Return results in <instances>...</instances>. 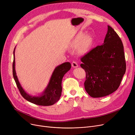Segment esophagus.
<instances>
[{
    "label": "esophagus",
    "instance_id": "1",
    "mask_svg": "<svg viewBox=\"0 0 135 135\" xmlns=\"http://www.w3.org/2000/svg\"><path fill=\"white\" fill-rule=\"evenodd\" d=\"M71 65H72V66H73V68H74L78 67V63H77L76 61H73V62H72V64H71Z\"/></svg>",
    "mask_w": 135,
    "mask_h": 135
}]
</instances>
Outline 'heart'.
<instances>
[{
  "label": "heart",
  "mask_w": 135,
  "mask_h": 135,
  "mask_svg": "<svg viewBox=\"0 0 135 135\" xmlns=\"http://www.w3.org/2000/svg\"><path fill=\"white\" fill-rule=\"evenodd\" d=\"M93 42V38L92 36L87 33L82 37L79 35L75 40L73 41V44L74 46H79V50L82 53H87L91 49Z\"/></svg>",
  "instance_id": "b5f03b06"
}]
</instances>
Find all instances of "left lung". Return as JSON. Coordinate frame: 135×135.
I'll use <instances>...</instances> for the list:
<instances>
[{
    "mask_svg": "<svg viewBox=\"0 0 135 135\" xmlns=\"http://www.w3.org/2000/svg\"><path fill=\"white\" fill-rule=\"evenodd\" d=\"M86 73L85 88L93 98L109 95L117 90L126 71L123 44L110 26L104 43L81 57Z\"/></svg>",
    "mask_w": 135,
    "mask_h": 135,
    "instance_id": "left-lung-1",
    "label": "left lung"
}]
</instances>
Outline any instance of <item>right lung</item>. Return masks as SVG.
Instances as JSON below:
<instances>
[{
	"label": "right lung",
	"instance_id": "add662e5",
	"mask_svg": "<svg viewBox=\"0 0 135 135\" xmlns=\"http://www.w3.org/2000/svg\"><path fill=\"white\" fill-rule=\"evenodd\" d=\"M15 49L14 50V61L12 64V74L17 87L21 95L27 101L38 105L49 106L58 101L61 95V82L63 77L71 68L69 62H64L56 67L51 76L49 82L42 93L38 96H32L25 92L18 81L15 71Z\"/></svg>",
	"mask_w": 135,
	"mask_h": 135
}]
</instances>
